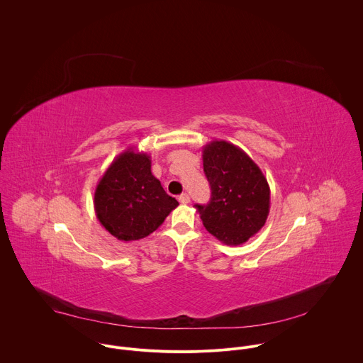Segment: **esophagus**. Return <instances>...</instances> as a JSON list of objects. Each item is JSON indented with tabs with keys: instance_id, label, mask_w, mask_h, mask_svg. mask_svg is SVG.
Returning <instances> with one entry per match:
<instances>
[{
	"instance_id": "obj_1",
	"label": "esophagus",
	"mask_w": 363,
	"mask_h": 363,
	"mask_svg": "<svg viewBox=\"0 0 363 363\" xmlns=\"http://www.w3.org/2000/svg\"><path fill=\"white\" fill-rule=\"evenodd\" d=\"M179 201H180L182 204H187V203H190V196H189L187 193H183V194L179 196Z\"/></svg>"
}]
</instances>
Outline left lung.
<instances>
[{"label":"left lung","instance_id":"left-lung-1","mask_svg":"<svg viewBox=\"0 0 363 363\" xmlns=\"http://www.w3.org/2000/svg\"><path fill=\"white\" fill-rule=\"evenodd\" d=\"M203 166L211 200L207 206L194 207L211 235L225 245H241L267 220V180L241 147L227 140H213L203 147Z\"/></svg>","mask_w":363,"mask_h":363}]
</instances>
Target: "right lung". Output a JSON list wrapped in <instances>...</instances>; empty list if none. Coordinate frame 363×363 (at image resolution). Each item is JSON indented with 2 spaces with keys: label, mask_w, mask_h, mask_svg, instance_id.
I'll return each mask as SVG.
<instances>
[{
  "label": "right lung",
  "mask_w": 363,
  "mask_h": 363,
  "mask_svg": "<svg viewBox=\"0 0 363 363\" xmlns=\"http://www.w3.org/2000/svg\"><path fill=\"white\" fill-rule=\"evenodd\" d=\"M150 163L147 153L129 147L113 160L96 187V216L118 241L146 238L179 206L152 174Z\"/></svg>",
  "instance_id": "obj_1"
}]
</instances>
